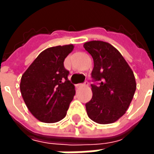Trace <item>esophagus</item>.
Returning a JSON list of instances; mask_svg holds the SVG:
<instances>
[{"mask_svg":"<svg viewBox=\"0 0 154 154\" xmlns=\"http://www.w3.org/2000/svg\"><path fill=\"white\" fill-rule=\"evenodd\" d=\"M88 85V83L87 82H86L85 84H77L76 85V87H86V86H87Z\"/></svg>","mask_w":154,"mask_h":154,"instance_id":"esophagus-1","label":"esophagus"}]
</instances>
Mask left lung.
Returning <instances> with one entry per match:
<instances>
[{
    "label": "left lung",
    "mask_w": 154,
    "mask_h": 154,
    "mask_svg": "<svg viewBox=\"0 0 154 154\" xmlns=\"http://www.w3.org/2000/svg\"><path fill=\"white\" fill-rule=\"evenodd\" d=\"M84 48L93 58L91 77L98 86L91 85L92 98L86 104L88 117L106 125L125 114L136 90L135 77L121 54L111 44L100 40L86 42Z\"/></svg>",
    "instance_id": "8db88e82"
}]
</instances>
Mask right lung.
<instances>
[{
	"label": "right lung",
	"instance_id": "right-lung-1",
	"mask_svg": "<svg viewBox=\"0 0 154 154\" xmlns=\"http://www.w3.org/2000/svg\"><path fill=\"white\" fill-rule=\"evenodd\" d=\"M73 44L46 48L22 75L20 92L30 113L41 122L56 123L67 115L76 91L68 80L64 59Z\"/></svg>",
	"mask_w": 154,
	"mask_h": 154
}]
</instances>
